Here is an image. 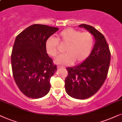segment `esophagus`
<instances>
[{"label":"esophagus","mask_w":122,"mask_h":122,"mask_svg":"<svg viewBox=\"0 0 122 122\" xmlns=\"http://www.w3.org/2000/svg\"><path fill=\"white\" fill-rule=\"evenodd\" d=\"M57 67L58 69H60V68H65L64 66H60V65H58L57 66Z\"/></svg>","instance_id":"34e87169"}]
</instances>
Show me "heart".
Wrapping results in <instances>:
<instances>
[{"instance_id":"1","label":"heart","mask_w":122,"mask_h":122,"mask_svg":"<svg viewBox=\"0 0 122 122\" xmlns=\"http://www.w3.org/2000/svg\"><path fill=\"white\" fill-rule=\"evenodd\" d=\"M58 42L66 45L65 53L55 60L57 64L69 65L75 62L81 63L88 57L94 45V38L89 32H82L73 28L63 30L56 38L50 37L45 42V50L50 56L55 57L58 54Z\"/></svg>"}]
</instances>
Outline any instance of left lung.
<instances>
[{
    "mask_svg": "<svg viewBox=\"0 0 122 122\" xmlns=\"http://www.w3.org/2000/svg\"><path fill=\"white\" fill-rule=\"evenodd\" d=\"M86 30L95 38V44L89 56L82 64L67 67L65 87L68 95L77 99H85L94 95L104 82L108 72L110 52L102 34L92 26L79 25Z\"/></svg>",
    "mask_w": 122,
    "mask_h": 122,
    "instance_id": "8db88e82",
    "label": "left lung"
}]
</instances>
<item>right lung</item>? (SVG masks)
Wrapping results in <instances>:
<instances>
[{"label":"right lung","instance_id":"add662e5","mask_svg":"<svg viewBox=\"0 0 122 122\" xmlns=\"http://www.w3.org/2000/svg\"><path fill=\"white\" fill-rule=\"evenodd\" d=\"M58 30L36 24L16 37L11 55L13 75L19 90L28 98H41L50 92V79L57 66L46 53L45 42Z\"/></svg>","mask_w":122,"mask_h":122}]
</instances>
